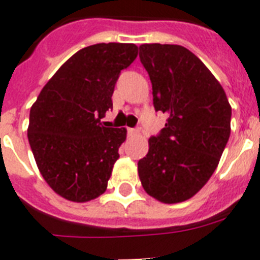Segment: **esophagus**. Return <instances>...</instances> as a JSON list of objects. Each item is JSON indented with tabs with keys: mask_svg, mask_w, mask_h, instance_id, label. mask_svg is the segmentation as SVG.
Masks as SVG:
<instances>
[{
	"mask_svg": "<svg viewBox=\"0 0 260 260\" xmlns=\"http://www.w3.org/2000/svg\"><path fill=\"white\" fill-rule=\"evenodd\" d=\"M128 134H129L131 136H136V135L140 134V129H139V128H131V129H128Z\"/></svg>",
	"mask_w": 260,
	"mask_h": 260,
	"instance_id": "esophagus-1",
	"label": "esophagus"
}]
</instances>
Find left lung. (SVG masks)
I'll list each match as a JSON object with an SVG mask.
<instances>
[{"instance_id": "obj_1", "label": "left lung", "mask_w": 260, "mask_h": 260, "mask_svg": "<svg viewBox=\"0 0 260 260\" xmlns=\"http://www.w3.org/2000/svg\"><path fill=\"white\" fill-rule=\"evenodd\" d=\"M152 83L154 106L169 116L148 154L138 163L148 196L177 204L197 194L217 167L231 135L226 94L209 69L187 48L150 43L139 47Z\"/></svg>"}]
</instances>
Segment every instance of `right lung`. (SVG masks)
<instances>
[{"label":"right lung","mask_w":260,"mask_h":260,"mask_svg":"<svg viewBox=\"0 0 260 260\" xmlns=\"http://www.w3.org/2000/svg\"><path fill=\"white\" fill-rule=\"evenodd\" d=\"M138 56L129 43H100L67 59L29 113L28 140L51 189L73 202L100 197L126 139L125 128L100 122L110 109L120 71Z\"/></svg>","instance_id":"1"}]
</instances>
